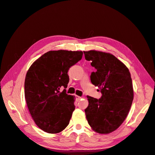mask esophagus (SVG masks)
<instances>
[{
  "instance_id": "34e87169",
  "label": "esophagus",
  "mask_w": 155,
  "mask_h": 155,
  "mask_svg": "<svg viewBox=\"0 0 155 155\" xmlns=\"http://www.w3.org/2000/svg\"><path fill=\"white\" fill-rule=\"evenodd\" d=\"M76 97H77V100H78V101H79L80 100H81V97H80V96H76Z\"/></svg>"
}]
</instances>
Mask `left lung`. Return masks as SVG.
Listing matches in <instances>:
<instances>
[{"instance_id": "8db88e82", "label": "left lung", "mask_w": 155, "mask_h": 155, "mask_svg": "<svg viewBox=\"0 0 155 155\" xmlns=\"http://www.w3.org/2000/svg\"><path fill=\"white\" fill-rule=\"evenodd\" d=\"M96 70L91 75V83L100 89L102 96H87L85 110L88 123L95 132L109 134L118 129L128 115L134 91L128 68L114 55L104 51H83Z\"/></svg>"}]
</instances>
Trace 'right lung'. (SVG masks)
I'll return each mask as SVG.
<instances>
[{"label":"right lung","mask_w":155,"mask_h":155,"mask_svg":"<svg viewBox=\"0 0 155 155\" xmlns=\"http://www.w3.org/2000/svg\"><path fill=\"white\" fill-rule=\"evenodd\" d=\"M82 51H49L32 63L26 73L25 96L35 124L45 132L56 134L69 124L75 97L68 95V70L81 60Z\"/></svg>","instance_id":"right-lung-1"}]
</instances>
